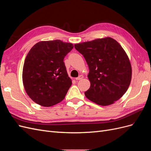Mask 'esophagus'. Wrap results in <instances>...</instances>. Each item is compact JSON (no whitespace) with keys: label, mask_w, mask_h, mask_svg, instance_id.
I'll return each mask as SVG.
<instances>
[{"label":"esophagus","mask_w":151,"mask_h":151,"mask_svg":"<svg viewBox=\"0 0 151 151\" xmlns=\"http://www.w3.org/2000/svg\"><path fill=\"white\" fill-rule=\"evenodd\" d=\"M83 77H84V76H83L81 75V76H79L78 77H77V78H76V81L81 80V79H83Z\"/></svg>","instance_id":"1"}]
</instances>
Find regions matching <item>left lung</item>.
I'll use <instances>...</instances> for the list:
<instances>
[{
	"instance_id": "obj_1",
	"label": "left lung",
	"mask_w": 151,
	"mask_h": 151,
	"mask_svg": "<svg viewBox=\"0 0 151 151\" xmlns=\"http://www.w3.org/2000/svg\"><path fill=\"white\" fill-rule=\"evenodd\" d=\"M88 63L91 83L87 98L101 106L115 103L130 86L132 67L125 50L110 37L74 45Z\"/></svg>"
}]
</instances>
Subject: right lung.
I'll use <instances>...</instances> for the list:
<instances>
[{"instance_id":"add662e5","label":"right lung","mask_w":151,"mask_h":151,"mask_svg":"<svg viewBox=\"0 0 151 151\" xmlns=\"http://www.w3.org/2000/svg\"><path fill=\"white\" fill-rule=\"evenodd\" d=\"M74 47L61 40L40 42L25 58L22 82L29 97L41 106L49 107L65 98L72 85L63 59Z\"/></svg>"}]
</instances>
